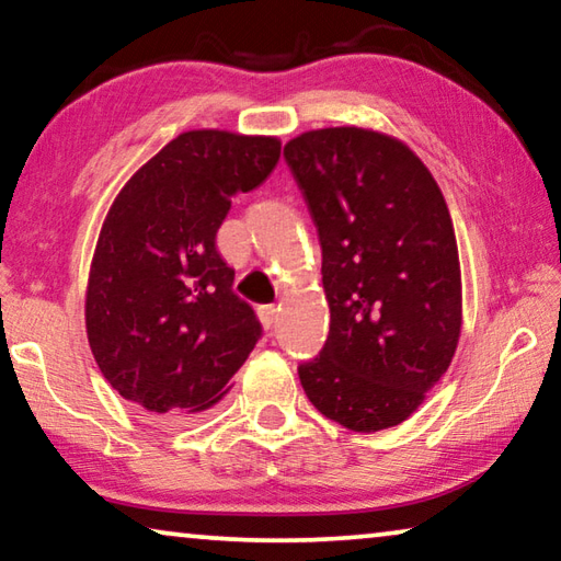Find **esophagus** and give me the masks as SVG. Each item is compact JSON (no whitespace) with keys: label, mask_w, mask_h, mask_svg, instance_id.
Segmentation results:
<instances>
[{"label":"esophagus","mask_w":561,"mask_h":561,"mask_svg":"<svg viewBox=\"0 0 561 561\" xmlns=\"http://www.w3.org/2000/svg\"><path fill=\"white\" fill-rule=\"evenodd\" d=\"M260 321L264 324V329H272L274 321H277V307H272V304H264V307L257 309Z\"/></svg>","instance_id":"obj_1"}]
</instances>
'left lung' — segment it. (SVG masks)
Segmentation results:
<instances>
[{
    "label": "left lung",
    "mask_w": 561,
    "mask_h": 561,
    "mask_svg": "<svg viewBox=\"0 0 561 561\" xmlns=\"http://www.w3.org/2000/svg\"><path fill=\"white\" fill-rule=\"evenodd\" d=\"M321 244L329 336L299 364L304 393L348 431L403 423L448 371L462 324L453 220L401 140L321 128L284 146Z\"/></svg>",
    "instance_id": "1"
}]
</instances>
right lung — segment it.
Here are the masks:
<instances>
[{
  "instance_id": "add662e5",
  "label": "right lung",
  "mask_w": 561,
  "mask_h": 561,
  "mask_svg": "<svg viewBox=\"0 0 561 561\" xmlns=\"http://www.w3.org/2000/svg\"><path fill=\"white\" fill-rule=\"evenodd\" d=\"M279 140L187 130L121 190L101 227L87 331L106 381L150 415L201 413L262 336L215 247L237 193L279 163Z\"/></svg>"
}]
</instances>
